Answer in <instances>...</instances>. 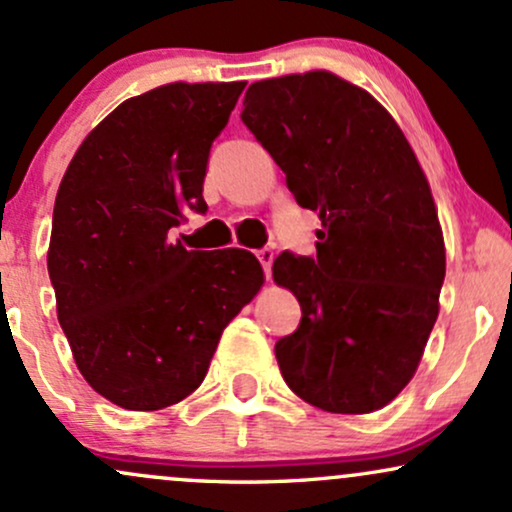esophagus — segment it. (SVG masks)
<instances>
[{
  "mask_svg": "<svg viewBox=\"0 0 512 512\" xmlns=\"http://www.w3.org/2000/svg\"><path fill=\"white\" fill-rule=\"evenodd\" d=\"M257 260L262 262V267H264V274H272V262H274V250H269V248H262V250H257Z\"/></svg>",
  "mask_w": 512,
  "mask_h": 512,
  "instance_id": "34e87169",
  "label": "esophagus"
}]
</instances>
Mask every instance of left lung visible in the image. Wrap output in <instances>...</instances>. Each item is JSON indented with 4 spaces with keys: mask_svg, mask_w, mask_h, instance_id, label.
I'll use <instances>...</instances> for the list:
<instances>
[{
    "mask_svg": "<svg viewBox=\"0 0 512 512\" xmlns=\"http://www.w3.org/2000/svg\"><path fill=\"white\" fill-rule=\"evenodd\" d=\"M243 105L322 221L315 257L281 252L272 267L303 310L274 346L281 375L317 409H383L414 378L440 310L445 243L424 168L395 117L325 69L255 81Z\"/></svg>",
    "mask_w": 512,
    "mask_h": 512,
    "instance_id": "1",
    "label": "left lung"
}]
</instances>
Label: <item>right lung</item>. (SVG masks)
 <instances>
[{
  "instance_id": "obj_1",
  "label": "right lung",
  "mask_w": 512,
  "mask_h": 512,
  "mask_svg": "<svg viewBox=\"0 0 512 512\" xmlns=\"http://www.w3.org/2000/svg\"><path fill=\"white\" fill-rule=\"evenodd\" d=\"M245 81H173L127 98L88 132L60 182L48 272L76 368L129 411L202 385L228 322L264 284L240 248L185 250L168 231L207 211L211 142Z\"/></svg>"
}]
</instances>
